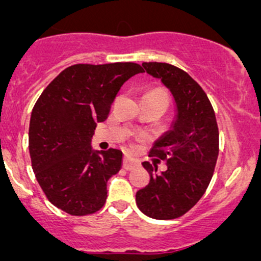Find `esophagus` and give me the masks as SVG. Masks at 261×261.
I'll use <instances>...</instances> for the list:
<instances>
[{
	"instance_id": "1",
	"label": "esophagus",
	"mask_w": 261,
	"mask_h": 261,
	"mask_svg": "<svg viewBox=\"0 0 261 261\" xmlns=\"http://www.w3.org/2000/svg\"><path fill=\"white\" fill-rule=\"evenodd\" d=\"M122 167H123V169H126V170H133L134 168L139 167V162L138 160L133 159V158H130V156H125L123 158Z\"/></svg>"
}]
</instances>
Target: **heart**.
I'll list each match as a JSON object with an SVG mask.
<instances>
[{"instance_id":"heart-1","label":"heart","mask_w":261,"mask_h":261,"mask_svg":"<svg viewBox=\"0 0 261 261\" xmlns=\"http://www.w3.org/2000/svg\"><path fill=\"white\" fill-rule=\"evenodd\" d=\"M149 94H152V96H155V97H156V98L162 99V101L165 102V103H167V105H168V102H169V99H168V96L164 93V92L154 91V92H151V93H149Z\"/></svg>"}]
</instances>
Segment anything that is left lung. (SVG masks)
Returning <instances> with one entry per match:
<instances>
[{
	"label": "left lung",
	"instance_id": "1",
	"mask_svg": "<svg viewBox=\"0 0 261 261\" xmlns=\"http://www.w3.org/2000/svg\"><path fill=\"white\" fill-rule=\"evenodd\" d=\"M143 67L159 78L174 96L178 118L150 150L154 164L144 162L150 181L136 193L140 211L155 220H173L187 213L206 192L218 158V126L206 92L191 75L168 63L149 62ZM164 160L167 170L157 173Z\"/></svg>",
	"mask_w": 261,
	"mask_h": 261
}]
</instances>
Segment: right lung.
Segmentation results:
<instances>
[{"mask_svg": "<svg viewBox=\"0 0 261 261\" xmlns=\"http://www.w3.org/2000/svg\"><path fill=\"white\" fill-rule=\"evenodd\" d=\"M143 72L128 62L70 65L36 101L29 127L31 165L46 198L62 211L87 216L106 203L107 180L121 169L122 152H93L91 139L121 86Z\"/></svg>", "mask_w": 261, "mask_h": 261, "instance_id": "obj_1", "label": "right lung"}]
</instances>
